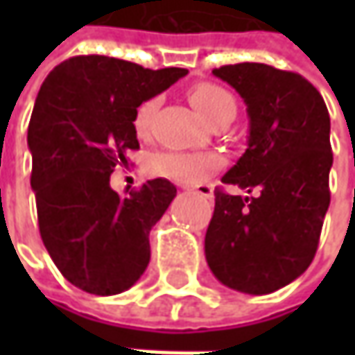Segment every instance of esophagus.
<instances>
[{"mask_svg": "<svg viewBox=\"0 0 355 355\" xmlns=\"http://www.w3.org/2000/svg\"><path fill=\"white\" fill-rule=\"evenodd\" d=\"M184 189L187 191H191V193H196V196H201V198H213V187L211 185H182Z\"/></svg>", "mask_w": 355, "mask_h": 355, "instance_id": "esophagus-1", "label": "esophagus"}]
</instances>
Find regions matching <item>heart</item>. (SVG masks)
Returning <instances> with one entry per match:
<instances>
[{"label":"heart","instance_id":"obj_1","mask_svg":"<svg viewBox=\"0 0 355 355\" xmlns=\"http://www.w3.org/2000/svg\"><path fill=\"white\" fill-rule=\"evenodd\" d=\"M189 101L211 126L221 124L223 120H233L237 114V103L233 94L215 83L196 85L189 92ZM157 104V98H150L136 108L134 130L140 138L150 136ZM221 162V156L211 152H159L150 159L148 170L154 175L168 178L180 184H198L217 170Z\"/></svg>","mask_w":355,"mask_h":355}]
</instances>
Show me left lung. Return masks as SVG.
Listing matches in <instances>:
<instances>
[{
	"instance_id": "left-lung-1",
	"label": "left lung",
	"mask_w": 355,
	"mask_h": 355,
	"mask_svg": "<svg viewBox=\"0 0 355 355\" xmlns=\"http://www.w3.org/2000/svg\"><path fill=\"white\" fill-rule=\"evenodd\" d=\"M247 104V150L223 184L254 198L215 191L205 259L215 279L247 294H268L306 270L330 205V114L304 76L263 62L213 69Z\"/></svg>"
}]
</instances>
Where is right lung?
<instances>
[{
    "label": "right lung",
    "instance_id": "1",
    "mask_svg": "<svg viewBox=\"0 0 355 355\" xmlns=\"http://www.w3.org/2000/svg\"><path fill=\"white\" fill-rule=\"evenodd\" d=\"M185 75L83 55L57 64L41 85L27 130L39 233L62 277L85 293H124L150 263V229L178 189L157 178L118 196L110 173L140 148L136 108Z\"/></svg>",
    "mask_w": 355,
    "mask_h": 355
}]
</instances>
